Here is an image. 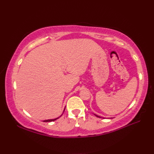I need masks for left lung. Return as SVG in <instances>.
<instances>
[{"mask_svg": "<svg viewBox=\"0 0 154 154\" xmlns=\"http://www.w3.org/2000/svg\"><path fill=\"white\" fill-rule=\"evenodd\" d=\"M96 116H97V117H99V118H100V116H97V115H96Z\"/></svg>", "mask_w": 154, "mask_h": 154, "instance_id": "8db88e82", "label": "left lung"}]
</instances>
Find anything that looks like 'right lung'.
Segmentation results:
<instances>
[{
    "label": "right lung",
    "instance_id": "add662e5",
    "mask_svg": "<svg viewBox=\"0 0 154 154\" xmlns=\"http://www.w3.org/2000/svg\"><path fill=\"white\" fill-rule=\"evenodd\" d=\"M62 115V114H61ZM60 117H58V118H57V119H51V120H44V122H53V121H54V120H57V119H58Z\"/></svg>",
    "mask_w": 154,
    "mask_h": 154
}]
</instances>
